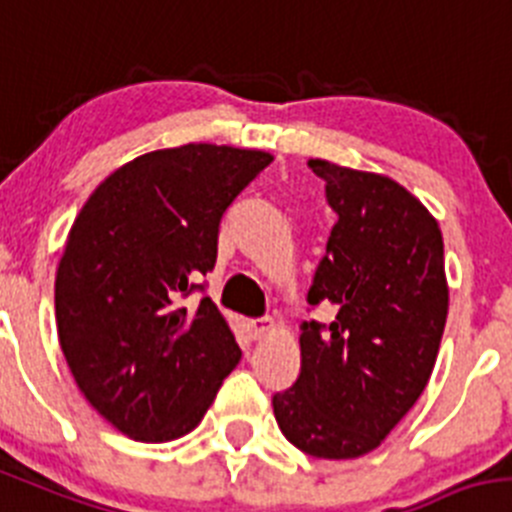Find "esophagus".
<instances>
[{"label": "esophagus", "instance_id": "1", "mask_svg": "<svg viewBox=\"0 0 512 512\" xmlns=\"http://www.w3.org/2000/svg\"><path fill=\"white\" fill-rule=\"evenodd\" d=\"M269 330H271V317H259V320L248 322V332H251L253 340H259V337H264Z\"/></svg>", "mask_w": 512, "mask_h": 512}]
</instances>
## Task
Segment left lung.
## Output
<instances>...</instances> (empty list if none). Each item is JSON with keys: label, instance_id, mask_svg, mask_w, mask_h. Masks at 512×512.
I'll return each mask as SVG.
<instances>
[{"label": "left lung", "instance_id": "1", "mask_svg": "<svg viewBox=\"0 0 512 512\" xmlns=\"http://www.w3.org/2000/svg\"><path fill=\"white\" fill-rule=\"evenodd\" d=\"M337 223L307 302L335 304L330 325L302 322V370L274 393L281 434L320 459L373 452L429 383L449 289L439 223L386 175L309 159Z\"/></svg>", "mask_w": 512, "mask_h": 512}]
</instances>
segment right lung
<instances>
[{
    "label": "right lung",
    "instance_id": "obj_1",
    "mask_svg": "<svg viewBox=\"0 0 512 512\" xmlns=\"http://www.w3.org/2000/svg\"><path fill=\"white\" fill-rule=\"evenodd\" d=\"M259 149L185 144L119 167L93 190L55 276V322L75 383L137 442L200 424L241 360L210 297L180 299L213 271L228 205L271 164Z\"/></svg>",
    "mask_w": 512,
    "mask_h": 512
}]
</instances>
